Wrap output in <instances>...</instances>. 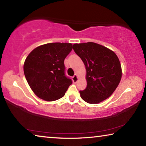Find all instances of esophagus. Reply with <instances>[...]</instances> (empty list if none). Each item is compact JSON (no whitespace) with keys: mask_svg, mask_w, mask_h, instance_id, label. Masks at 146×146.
I'll return each mask as SVG.
<instances>
[{"mask_svg":"<svg viewBox=\"0 0 146 146\" xmlns=\"http://www.w3.org/2000/svg\"><path fill=\"white\" fill-rule=\"evenodd\" d=\"M72 80H73V82L74 83H76V82H77V81H78V76H77V75H76V74H75V75L73 76V79H72Z\"/></svg>","mask_w":146,"mask_h":146,"instance_id":"obj_1","label":"esophagus"}]
</instances>
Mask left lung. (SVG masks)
<instances>
[{"label": "left lung", "mask_w": 146, "mask_h": 146, "mask_svg": "<svg viewBox=\"0 0 146 146\" xmlns=\"http://www.w3.org/2000/svg\"><path fill=\"white\" fill-rule=\"evenodd\" d=\"M86 70L87 87L80 97L89 104H98L114 92L122 78L120 62L114 51L94 42L73 44Z\"/></svg>", "instance_id": "1"}]
</instances>
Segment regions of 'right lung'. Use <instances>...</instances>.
<instances>
[{
    "label": "right lung",
    "instance_id": "obj_1",
    "mask_svg": "<svg viewBox=\"0 0 146 146\" xmlns=\"http://www.w3.org/2000/svg\"><path fill=\"white\" fill-rule=\"evenodd\" d=\"M72 49L71 43H48L35 48L27 56L24 75L38 98L50 102L65 95L72 80L65 75L64 62Z\"/></svg>",
    "mask_w": 146,
    "mask_h": 146
}]
</instances>
